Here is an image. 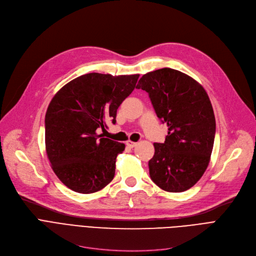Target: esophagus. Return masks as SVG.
<instances>
[{
  "label": "esophagus",
  "mask_w": 256,
  "mask_h": 256,
  "mask_svg": "<svg viewBox=\"0 0 256 256\" xmlns=\"http://www.w3.org/2000/svg\"><path fill=\"white\" fill-rule=\"evenodd\" d=\"M126 145L130 147V148H134V147L137 145V143L136 142H132V141H128Z\"/></svg>",
  "instance_id": "34e87169"
}]
</instances>
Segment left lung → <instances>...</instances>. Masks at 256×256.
<instances>
[{"label":"left lung","instance_id":"left-lung-1","mask_svg":"<svg viewBox=\"0 0 256 256\" xmlns=\"http://www.w3.org/2000/svg\"><path fill=\"white\" fill-rule=\"evenodd\" d=\"M136 88L148 93L156 116L168 126L165 142L154 143L150 178L164 191H186L204 176L214 146L216 120L208 93L172 68L145 74Z\"/></svg>","mask_w":256,"mask_h":256}]
</instances>
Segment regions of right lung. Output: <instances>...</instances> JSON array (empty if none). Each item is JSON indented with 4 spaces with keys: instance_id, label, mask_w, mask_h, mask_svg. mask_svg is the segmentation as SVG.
I'll return each mask as SVG.
<instances>
[{
    "instance_id": "add662e5",
    "label": "right lung",
    "mask_w": 256,
    "mask_h": 256,
    "mask_svg": "<svg viewBox=\"0 0 256 256\" xmlns=\"http://www.w3.org/2000/svg\"><path fill=\"white\" fill-rule=\"evenodd\" d=\"M139 74L91 72L63 86L46 114V150L58 178L70 190L90 194L110 184L124 143L102 138L108 121L136 87Z\"/></svg>"
}]
</instances>
